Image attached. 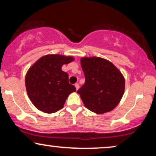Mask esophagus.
<instances>
[{
    "label": "esophagus",
    "mask_w": 156,
    "mask_h": 156,
    "mask_svg": "<svg viewBox=\"0 0 156 156\" xmlns=\"http://www.w3.org/2000/svg\"><path fill=\"white\" fill-rule=\"evenodd\" d=\"M75 87H76V90H78V89H79V84H78V83H75Z\"/></svg>",
    "instance_id": "obj_1"
}]
</instances>
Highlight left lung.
I'll return each mask as SVG.
<instances>
[{
  "instance_id": "1",
  "label": "left lung",
  "mask_w": 156,
  "mask_h": 156,
  "mask_svg": "<svg viewBox=\"0 0 156 156\" xmlns=\"http://www.w3.org/2000/svg\"><path fill=\"white\" fill-rule=\"evenodd\" d=\"M80 65L85 83L78 90L86 108L95 114L112 111L125 92V78L110 61L101 57H83Z\"/></svg>"
}]
</instances>
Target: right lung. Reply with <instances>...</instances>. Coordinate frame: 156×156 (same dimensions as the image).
<instances>
[{
	"mask_svg": "<svg viewBox=\"0 0 156 156\" xmlns=\"http://www.w3.org/2000/svg\"><path fill=\"white\" fill-rule=\"evenodd\" d=\"M71 55L48 54L27 71L25 83L30 101L41 112L53 114L64 107L67 97L76 91L62 67L74 61Z\"/></svg>",
	"mask_w": 156,
	"mask_h": 156,
	"instance_id": "right-lung-1",
	"label": "right lung"
}]
</instances>
